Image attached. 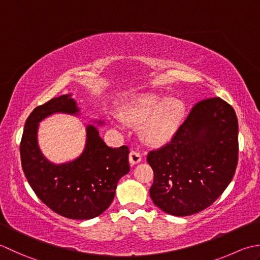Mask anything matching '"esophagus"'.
Masks as SVG:
<instances>
[{"instance_id":"1","label":"esophagus","mask_w":260,"mask_h":260,"mask_svg":"<svg viewBox=\"0 0 260 260\" xmlns=\"http://www.w3.org/2000/svg\"><path fill=\"white\" fill-rule=\"evenodd\" d=\"M141 160V153L136 150H131L129 153V161L131 165H136V164L140 162Z\"/></svg>"}]
</instances>
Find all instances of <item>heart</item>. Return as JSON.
Instances as JSON below:
<instances>
[{
	"label": "heart",
	"instance_id": "b5f03b06",
	"mask_svg": "<svg viewBox=\"0 0 260 260\" xmlns=\"http://www.w3.org/2000/svg\"><path fill=\"white\" fill-rule=\"evenodd\" d=\"M123 118L132 123H142V135L149 144H161L177 130L184 118L185 104L156 93L138 95L123 110Z\"/></svg>",
	"mask_w": 260,
	"mask_h": 260
}]
</instances>
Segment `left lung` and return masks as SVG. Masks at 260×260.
I'll list each match as a JSON object with an SVG mask.
<instances>
[{"mask_svg": "<svg viewBox=\"0 0 260 260\" xmlns=\"http://www.w3.org/2000/svg\"><path fill=\"white\" fill-rule=\"evenodd\" d=\"M238 151L234 108L220 98L200 101L172 140L148 153L152 202L176 216L209 208L234 178Z\"/></svg>", "mask_w": 260, "mask_h": 260, "instance_id": "1", "label": "left lung"}]
</instances>
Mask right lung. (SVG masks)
<instances>
[{
	"label": "right lung",
	"mask_w": 260,
	"mask_h": 260,
	"mask_svg": "<svg viewBox=\"0 0 260 260\" xmlns=\"http://www.w3.org/2000/svg\"><path fill=\"white\" fill-rule=\"evenodd\" d=\"M76 114L78 108L70 94L37 107L25 121L20 144L21 164L37 197L57 214L88 220L112 203L119 179L129 173V148H111L94 125L86 128V146L77 159L56 165L42 155L37 131L41 120L52 113Z\"/></svg>",
	"instance_id": "obj_1"
}]
</instances>
